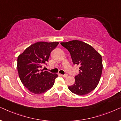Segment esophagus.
Instances as JSON below:
<instances>
[{
    "label": "esophagus",
    "mask_w": 121,
    "mask_h": 121,
    "mask_svg": "<svg viewBox=\"0 0 121 121\" xmlns=\"http://www.w3.org/2000/svg\"><path fill=\"white\" fill-rule=\"evenodd\" d=\"M62 76V77H68V74H64V75H61Z\"/></svg>",
    "instance_id": "obj_1"
}]
</instances>
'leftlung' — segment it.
I'll use <instances>...</instances> for the list:
<instances>
[{"label":"left lung","instance_id":"obj_1","mask_svg":"<svg viewBox=\"0 0 121 121\" xmlns=\"http://www.w3.org/2000/svg\"><path fill=\"white\" fill-rule=\"evenodd\" d=\"M60 44L70 53L73 63L80 66L75 83L68 86L73 93L84 95L94 90L98 85L102 71V57L92 46L78 40Z\"/></svg>","mask_w":121,"mask_h":121}]
</instances>
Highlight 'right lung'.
<instances>
[{"label": "right lung", "instance_id": "1", "mask_svg": "<svg viewBox=\"0 0 121 121\" xmlns=\"http://www.w3.org/2000/svg\"><path fill=\"white\" fill-rule=\"evenodd\" d=\"M58 42H38L27 47L17 58V68L20 79L32 93L41 94L50 89L58 77L41 68L48 62L51 53Z\"/></svg>", "mask_w": 121, "mask_h": 121}]
</instances>
